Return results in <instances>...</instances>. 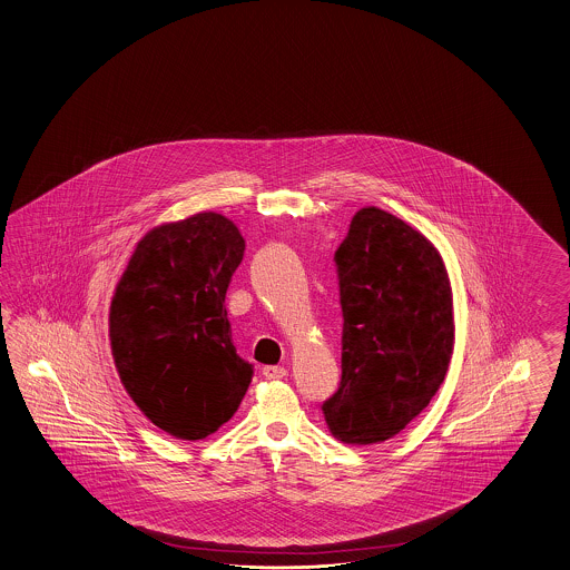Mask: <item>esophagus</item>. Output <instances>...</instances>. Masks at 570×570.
Segmentation results:
<instances>
[{
	"label": "esophagus",
	"mask_w": 570,
	"mask_h": 570,
	"mask_svg": "<svg viewBox=\"0 0 570 570\" xmlns=\"http://www.w3.org/2000/svg\"><path fill=\"white\" fill-rule=\"evenodd\" d=\"M267 379H284V376L288 375V371L284 368V366H264V371H262Z\"/></svg>",
	"instance_id": "obj_1"
}]
</instances>
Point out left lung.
<instances>
[{
  "label": "left lung",
  "instance_id": "obj_1",
  "mask_svg": "<svg viewBox=\"0 0 570 570\" xmlns=\"http://www.w3.org/2000/svg\"><path fill=\"white\" fill-rule=\"evenodd\" d=\"M334 259L342 381L321 410L342 443H383L444 381L455 342L451 282L431 240L375 206L354 214Z\"/></svg>",
  "mask_w": 570,
  "mask_h": 570
}]
</instances>
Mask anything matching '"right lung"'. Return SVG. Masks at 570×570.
I'll return each mask as SVG.
<instances>
[{"label":"right lung","instance_id":"1","mask_svg":"<svg viewBox=\"0 0 570 570\" xmlns=\"http://www.w3.org/2000/svg\"><path fill=\"white\" fill-rule=\"evenodd\" d=\"M245 238L216 212L141 236L112 294V361L141 414L181 441L235 416L253 366L236 354L226 291Z\"/></svg>","mask_w":570,"mask_h":570}]
</instances>
